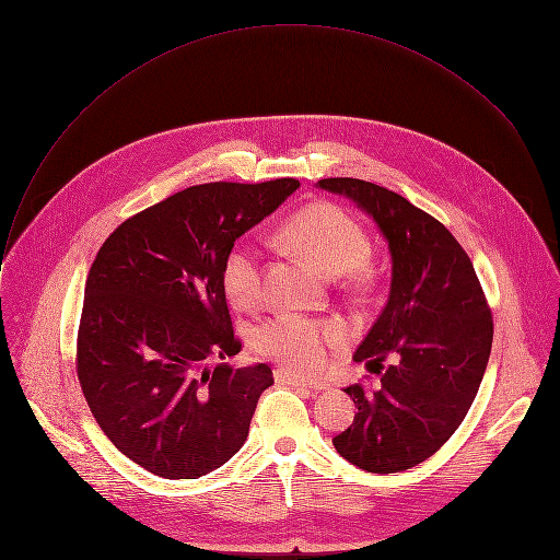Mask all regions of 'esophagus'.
I'll use <instances>...</instances> for the list:
<instances>
[{"mask_svg": "<svg viewBox=\"0 0 560 560\" xmlns=\"http://www.w3.org/2000/svg\"><path fill=\"white\" fill-rule=\"evenodd\" d=\"M275 381L277 383H283V385H292V387H301V389H314L310 383H305L303 378H299V376H294L292 372H288V370H275Z\"/></svg>", "mask_w": 560, "mask_h": 560, "instance_id": "34e87169", "label": "esophagus"}]
</instances>
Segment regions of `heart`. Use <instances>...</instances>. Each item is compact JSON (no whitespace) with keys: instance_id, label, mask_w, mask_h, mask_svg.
I'll use <instances>...</instances> for the list:
<instances>
[{"instance_id":"obj_1","label":"heart","mask_w":560,"mask_h":560,"mask_svg":"<svg viewBox=\"0 0 560 560\" xmlns=\"http://www.w3.org/2000/svg\"><path fill=\"white\" fill-rule=\"evenodd\" d=\"M279 236L285 246L330 277L346 275L352 283H365L370 277L363 261L370 248L365 228L337 203L318 201L299 210L285 221ZM221 281L232 305L253 307L264 285L259 250L248 244L234 246L223 261ZM346 341L343 324L294 312H279L255 330L257 352L294 374L324 372Z\"/></svg>"}]
</instances>
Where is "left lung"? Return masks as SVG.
Wrapping results in <instances>:
<instances>
[{
	"instance_id": "left-lung-1",
	"label": "left lung",
	"mask_w": 560,
	"mask_h": 560,
	"mask_svg": "<svg viewBox=\"0 0 560 560\" xmlns=\"http://www.w3.org/2000/svg\"><path fill=\"white\" fill-rule=\"evenodd\" d=\"M318 186L357 201L392 255L387 303L354 352L357 363L381 374V387H346L359 412L332 443L365 471H404L463 423L488 368L492 310L467 253L432 214L363 179L330 177ZM385 358L393 365L384 371Z\"/></svg>"
}]
</instances>
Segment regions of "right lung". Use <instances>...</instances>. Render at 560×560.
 I'll return each instance as SVG.
<instances>
[{
  "mask_svg": "<svg viewBox=\"0 0 560 560\" xmlns=\"http://www.w3.org/2000/svg\"><path fill=\"white\" fill-rule=\"evenodd\" d=\"M296 179L190 186L126 219L100 248L77 332V376L113 445L164 478H199L246 443L266 363L232 370L221 270Z\"/></svg>",
  "mask_w": 560,
  "mask_h": 560,
  "instance_id": "add662e5",
  "label": "right lung"
}]
</instances>
